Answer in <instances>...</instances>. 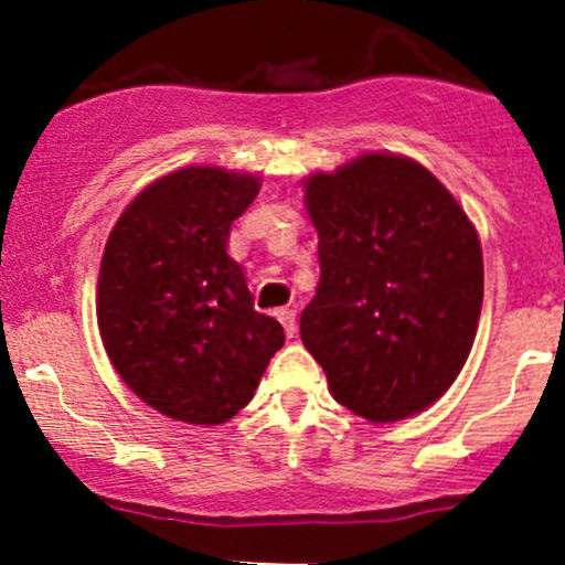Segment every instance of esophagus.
<instances>
[{"label":"esophagus","mask_w":565,"mask_h":565,"mask_svg":"<svg viewBox=\"0 0 565 565\" xmlns=\"http://www.w3.org/2000/svg\"><path fill=\"white\" fill-rule=\"evenodd\" d=\"M276 317H278V320H281V326H284V331H287V337L292 339L295 331H298V326H295V311L292 309H281V311H276Z\"/></svg>","instance_id":"esophagus-1"}]
</instances>
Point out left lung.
I'll return each mask as SVG.
<instances>
[{"mask_svg":"<svg viewBox=\"0 0 565 565\" xmlns=\"http://www.w3.org/2000/svg\"><path fill=\"white\" fill-rule=\"evenodd\" d=\"M320 284L300 339L333 399L366 422L434 405L461 375L483 309V248L425 166L370 151L303 179Z\"/></svg>","mask_w":565,"mask_h":565,"instance_id":"left-lung-1","label":"left lung"}]
</instances>
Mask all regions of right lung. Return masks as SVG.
Masks as SVG:
<instances>
[{"mask_svg":"<svg viewBox=\"0 0 565 565\" xmlns=\"http://www.w3.org/2000/svg\"><path fill=\"white\" fill-rule=\"evenodd\" d=\"M262 182L190 166L131 199L109 232L96 284L104 350L120 381L171 419L223 425L250 403L284 328L254 309L228 256L232 223Z\"/></svg>","mask_w":565,"mask_h":565,"instance_id":"obj_1","label":"right lung"}]
</instances>
